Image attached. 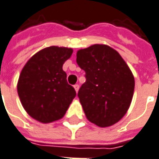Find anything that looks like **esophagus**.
Masks as SVG:
<instances>
[{
    "label": "esophagus",
    "mask_w": 159,
    "mask_h": 159,
    "mask_svg": "<svg viewBox=\"0 0 159 159\" xmlns=\"http://www.w3.org/2000/svg\"><path fill=\"white\" fill-rule=\"evenodd\" d=\"M74 88H75V91H76V93H77V92H78V90H79V85L75 84Z\"/></svg>",
    "instance_id": "1"
}]
</instances>
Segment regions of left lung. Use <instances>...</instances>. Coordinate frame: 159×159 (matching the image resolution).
<instances>
[{
  "mask_svg": "<svg viewBox=\"0 0 159 159\" xmlns=\"http://www.w3.org/2000/svg\"><path fill=\"white\" fill-rule=\"evenodd\" d=\"M76 62L86 82L78 91L86 118L107 128L117 123L129 110L134 78L120 53L107 45L95 44L76 52Z\"/></svg>",
  "mask_w": 159,
  "mask_h": 159,
  "instance_id": "obj_1",
  "label": "left lung"
}]
</instances>
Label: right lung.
Masks as SVG:
<instances>
[{
    "instance_id": "right-lung-1",
    "label": "right lung",
    "mask_w": 159,
    "mask_h": 159,
    "mask_svg": "<svg viewBox=\"0 0 159 159\" xmlns=\"http://www.w3.org/2000/svg\"><path fill=\"white\" fill-rule=\"evenodd\" d=\"M72 48L46 47L30 58L17 82V93L26 112L41 123H51L65 115L76 95L68 84L64 62Z\"/></svg>"
}]
</instances>
